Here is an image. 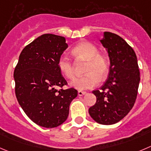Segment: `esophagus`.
I'll use <instances>...</instances> for the list:
<instances>
[{
  "mask_svg": "<svg viewBox=\"0 0 151 151\" xmlns=\"http://www.w3.org/2000/svg\"><path fill=\"white\" fill-rule=\"evenodd\" d=\"M86 94V92H84V91H81V90H79V91L78 92V95L79 96H84V95Z\"/></svg>",
  "mask_w": 151,
  "mask_h": 151,
  "instance_id": "esophagus-1",
  "label": "esophagus"
}]
</instances>
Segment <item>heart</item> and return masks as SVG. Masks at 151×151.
I'll list each match as a JSON object with an SVG mask.
<instances>
[{"instance_id":"heart-1","label":"heart","mask_w":151,"mask_h":151,"mask_svg":"<svg viewBox=\"0 0 151 151\" xmlns=\"http://www.w3.org/2000/svg\"><path fill=\"white\" fill-rule=\"evenodd\" d=\"M74 55L81 59L87 61L85 68L87 73L82 77L75 78L70 81V85L77 90H83L92 88L99 84L100 78L107 76L108 72V62L105 56L99 53L98 47L87 41L77 44L72 50ZM58 67L60 72L67 78L74 77L73 65L71 60L66 55L59 57Z\"/></svg>"}]
</instances>
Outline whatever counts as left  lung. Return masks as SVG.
<instances>
[{"label":"left lung","instance_id":"1","mask_svg":"<svg viewBox=\"0 0 151 151\" xmlns=\"http://www.w3.org/2000/svg\"><path fill=\"white\" fill-rule=\"evenodd\" d=\"M100 41L108 53L110 70L101 90L93 91L96 103L89 108V113L99 124L110 125L119 122L133 108L140 73L136 53L122 38L104 32Z\"/></svg>","mask_w":151,"mask_h":151}]
</instances>
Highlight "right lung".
I'll list each match as a JSON object with an SVG mask.
<instances>
[{
	"instance_id": "obj_1",
	"label": "right lung",
	"mask_w": 151,
	"mask_h": 151,
	"mask_svg": "<svg viewBox=\"0 0 151 151\" xmlns=\"http://www.w3.org/2000/svg\"><path fill=\"white\" fill-rule=\"evenodd\" d=\"M68 47L64 37L44 34L26 46L14 71L15 95L24 113L41 127L53 128L67 120L74 88L58 90L67 81L58 61Z\"/></svg>"
}]
</instances>
